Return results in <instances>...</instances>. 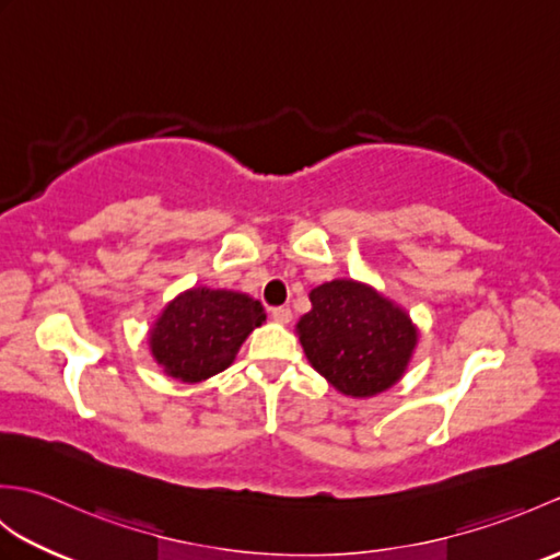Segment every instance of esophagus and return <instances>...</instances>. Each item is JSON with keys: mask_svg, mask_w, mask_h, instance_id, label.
I'll list each match as a JSON object with an SVG mask.
<instances>
[{"mask_svg": "<svg viewBox=\"0 0 560 560\" xmlns=\"http://www.w3.org/2000/svg\"><path fill=\"white\" fill-rule=\"evenodd\" d=\"M271 317L277 319V323L287 325V323H291L293 313H291V307H283V305H279V307H271Z\"/></svg>", "mask_w": 560, "mask_h": 560, "instance_id": "1", "label": "esophagus"}]
</instances>
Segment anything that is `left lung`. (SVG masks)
Masks as SVG:
<instances>
[{
    "instance_id": "8db88e82",
    "label": "left lung",
    "mask_w": 560,
    "mask_h": 560,
    "mask_svg": "<svg viewBox=\"0 0 560 560\" xmlns=\"http://www.w3.org/2000/svg\"><path fill=\"white\" fill-rule=\"evenodd\" d=\"M299 335L307 361L349 397H373L407 368L416 329L397 305L355 281H329L311 293Z\"/></svg>"
}]
</instances>
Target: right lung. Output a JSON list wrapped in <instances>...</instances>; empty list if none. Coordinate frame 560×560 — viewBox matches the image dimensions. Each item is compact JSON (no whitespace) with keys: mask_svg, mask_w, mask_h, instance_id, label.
<instances>
[{"mask_svg":"<svg viewBox=\"0 0 560 560\" xmlns=\"http://www.w3.org/2000/svg\"><path fill=\"white\" fill-rule=\"evenodd\" d=\"M265 319L261 303L243 293L192 289L159 317L151 331L153 359L183 383H199L225 371Z\"/></svg>","mask_w":560,"mask_h":560,"instance_id":"right-lung-1","label":"right lung"}]
</instances>
